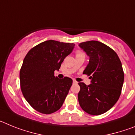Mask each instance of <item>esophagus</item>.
Instances as JSON below:
<instances>
[{
    "mask_svg": "<svg viewBox=\"0 0 135 135\" xmlns=\"http://www.w3.org/2000/svg\"><path fill=\"white\" fill-rule=\"evenodd\" d=\"M73 84H78V82H77V81L75 80H73Z\"/></svg>",
    "mask_w": 135,
    "mask_h": 135,
    "instance_id": "1",
    "label": "esophagus"
}]
</instances>
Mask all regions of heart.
I'll return each mask as SVG.
<instances>
[{
	"label": "heart",
	"mask_w": 135,
	"mask_h": 135,
	"mask_svg": "<svg viewBox=\"0 0 135 135\" xmlns=\"http://www.w3.org/2000/svg\"><path fill=\"white\" fill-rule=\"evenodd\" d=\"M81 54H83V53H82V52H80V51L77 52V55H81Z\"/></svg>",
	"instance_id": "heart-1"
}]
</instances>
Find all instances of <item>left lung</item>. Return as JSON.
I'll return each instance as SVG.
<instances>
[{
  "label": "left lung",
  "mask_w": 135,
  "mask_h": 135,
  "mask_svg": "<svg viewBox=\"0 0 135 135\" xmlns=\"http://www.w3.org/2000/svg\"><path fill=\"white\" fill-rule=\"evenodd\" d=\"M79 46L89 57L83 74L91 79L89 85L78 83L79 104L88 114L101 115L109 110L120 96L124 82L122 63L115 51L101 42H84Z\"/></svg>",
  "instance_id": "8db88e82"
}]
</instances>
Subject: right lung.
<instances>
[{"label": "right lung", "instance_id": "right-lung-1", "mask_svg": "<svg viewBox=\"0 0 135 135\" xmlns=\"http://www.w3.org/2000/svg\"><path fill=\"white\" fill-rule=\"evenodd\" d=\"M75 45L49 40L33 47L27 53L20 70L21 92L26 101L37 112L50 114L61 108L68 95L72 80L59 79L54 71Z\"/></svg>", "mask_w": 135, "mask_h": 135}]
</instances>
